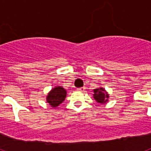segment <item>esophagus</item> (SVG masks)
I'll use <instances>...</instances> for the list:
<instances>
[{
    "label": "esophagus",
    "mask_w": 151,
    "mask_h": 151,
    "mask_svg": "<svg viewBox=\"0 0 151 151\" xmlns=\"http://www.w3.org/2000/svg\"><path fill=\"white\" fill-rule=\"evenodd\" d=\"M85 89V87H82V88H77V90L78 91H84Z\"/></svg>",
    "instance_id": "34e87169"
}]
</instances>
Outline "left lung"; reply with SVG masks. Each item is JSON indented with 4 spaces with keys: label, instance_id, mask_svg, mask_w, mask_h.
Masks as SVG:
<instances>
[{
    "label": "left lung",
    "instance_id": "obj_1",
    "mask_svg": "<svg viewBox=\"0 0 151 151\" xmlns=\"http://www.w3.org/2000/svg\"><path fill=\"white\" fill-rule=\"evenodd\" d=\"M94 100L100 104H105L108 101L109 94L103 88L94 89V94H93Z\"/></svg>",
    "mask_w": 151,
    "mask_h": 151
}]
</instances>
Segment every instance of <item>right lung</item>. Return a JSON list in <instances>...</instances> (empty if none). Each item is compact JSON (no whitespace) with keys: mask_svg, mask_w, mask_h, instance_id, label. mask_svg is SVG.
I'll return each mask as SVG.
<instances>
[{"mask_svg":"<svg viewBox=\"0 0 151 151\" xmlns=\"http://www.w3.org/2000/svg\"><path fill=\"white\" fill-rule=\"evenodd\" d=\"M66 97V91L61 86H57L49 92L46 99L52 107H57L62 104Z\"/></svg>","mask_w":151,"mask_h":151,"instance_id":"right-lung-1","label":"right lung"}]
</instances>
